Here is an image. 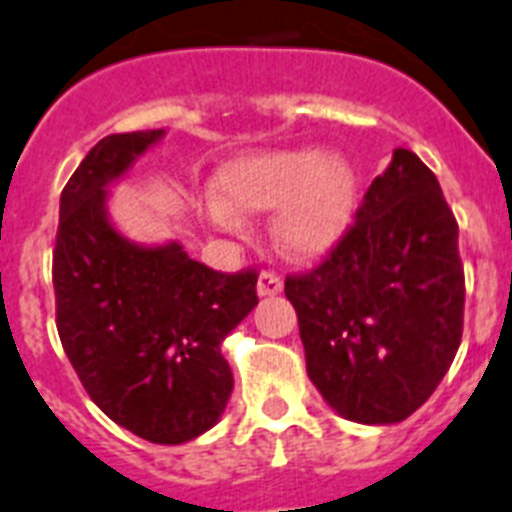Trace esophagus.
Returning <instances> with one entry per match:
<instances>
[{"label": "esophagus", "instance_id": "34e87169", "mask_svg": "<svg viewBox=\"0 0 512 512\" xmlns=\"http://www.w3.org/2000/svg\"><path fill=\"white\" fill-rule=\"evenodd\" d=\"M281 292H284V281L276 273H260V278H257V294L260 297H276Z\"/></svg>", "mask_w": 512, "mask_h": 512}]
</instances>
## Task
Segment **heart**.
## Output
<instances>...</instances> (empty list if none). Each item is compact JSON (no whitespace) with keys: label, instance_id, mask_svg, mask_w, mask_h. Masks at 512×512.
Masks as SVG:
<instances>
[{"label":"heart","instance_id":"b5f03b06","mask_svg":"<svg viewBox=\"0 0 512 512\" xmlns=\"http://www.w3.org/2000/svg\"><path fill=\"white\" fill-rule=\"evenodd\" d=\"M218 199H207L205 218L223 231H239L242 215L276 210L270 236L292 260H321L355 223L357 178L342 157L318 149H286L242 157L220 170Z\"/></svg>","mask_w":512,"mask_h":512}]
</instances>
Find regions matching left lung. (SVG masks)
I'll return each mask as SVG.
<instances>
[{
  "instance_id": "obj_1",
  "label": "left lung",
  "mask_w": 512,
  "mask_h": 512,
  "mask_svg": "<svg viewBox=\"0 0 512 512\" xmlns=\"http://www.w3.org/2000/svg\"><path fill=\"white\" fill-rule=\"evenodd\" d=\"M307 376L336 413L389 426L429 400L463 336L458 223L421 157L394 149L326 263L286 278Z\"/></svg>"
}]
</instances>
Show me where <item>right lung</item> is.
I'll list each match as a JSON object with an SVG mask.
<instances>
[{
    "label": "right lung",
    "instance_id": "obj_1",
    "mask_svg": "<svg viewBox=\"0 0 512 512\" xmlns=\"http://www.w3.org/2000/svg\"><path fill=\"white\" fill-rule=\"evenodd\" d=\"M162 136L112 134L83 157L62 189L52 281L60 342L99 410L147 442L184 444L226 410L220 344L257 305V273H218L178 242L115 228L110 186Z\"/></svg>",
    "mask_w": 512,
    "mask_h": 512
}]
</instances>
